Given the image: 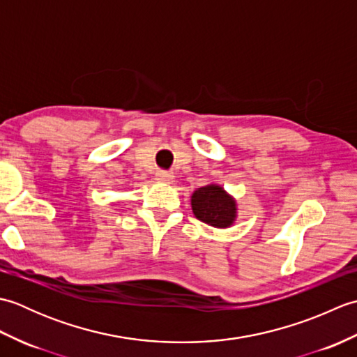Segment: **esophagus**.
Returning <instances> with one entry per match:
<instances>
[{
  "instance_id": "esophagus-1",
  "label": "esophagus",
  "mask_w": 357,
  "mask_h": 357,
  "mask_svg": "<svg viewBox=\"0 0 357 357\" xmlns=\"http://www.w3.org/2000/svg\"><path fill=\"white\" fill-rule=\"evenodd\" d=\"M155 178L156 181H159V183H172L174 176L169 172H158Z\"/></svg>"
}]
</instances>
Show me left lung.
<instances>
[{
  "label": "left lung",
  "mask_w": 357,
  "mask_h": 357,
  "mask_svg": "<svg viewBox=\"0 0 357 357\" xmlns=\"http://www.w3.org/2000/svg\"><path fill=\"white\" fill-rule=\"evenodd\" d=\"M193 215L215 229H229L238 218V204L218 184H208L192 195Z\"/></svg>",
  "instance_id": "left-lung-1"
}]
</instances>
